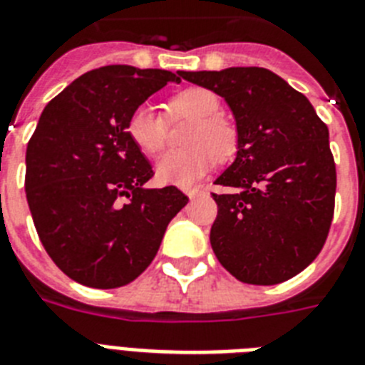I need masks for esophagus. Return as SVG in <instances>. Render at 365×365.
Masks as SVG:
<instances>
[{"label": "esophagus", "mask_w": 365, "mask_h": 365, "mask_svg": "<svg viewBox=\"0 0 365 365\" xmlns=\"http://www.w3.org/2000/svg\"><path fill=\"white\" fill-rule=\"evenodd\" d=\"M198 192H200V189H197V187H192V189H185V195H187L189 198H195L198 195Z\"/></svg>", "instance_id": "esophagus-1"}]
</instances>
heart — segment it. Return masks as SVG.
<instances>
[{"label":"heart","mask_w":365,"mask_h":365,"mask_svg":"<svg viewBox=\"0 0 365 365\" xmlns=\"http://www.w3.org/2000/svg\"><path fill=\"white\" fill-rule=\"evenodd\" d=\"M173 115L192 118L187 131L191 146L168 150L155 163V176L165 185L189 187L211 170L217 158L226 159L237 148L235 125L219 115L220 100L215 93L204 87L183 88L168 102ZM128 135L133 145L146 155L158 154L165 143V120L152 103H140L131 111Z\"/></svg>","instance_id":"obj_1"}]
</instances>
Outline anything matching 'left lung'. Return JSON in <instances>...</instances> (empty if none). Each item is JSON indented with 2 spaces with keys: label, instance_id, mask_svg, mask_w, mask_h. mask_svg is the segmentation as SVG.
I'll use <instances>...</instances> for the list:
<instances>
[{
  "label": "left lung",
  "instance_id": "8db88e82",
  "mask_svg": "<svg viewBox=\"0 0 365 365\" xmlns=\"http://www.w3.org/2000/svg\"><path fill=\"white\" fill-rule=\"evenodd\" d=\"M225 98L237 154L215 180L211 249L237 280L274 286L306 269L323 249L334 217L336 165L329 128L308 98L258 66L178 72Z\"/></svg>",
  "mask_w": 365,
  "mask_h": 365
}]
</instances>
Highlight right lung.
I'll return each instance as SVG.
<instances>
[{
  "label": "right lung",
  "instance_id": "1",
  "mask_svg": "<svg viewBox=\"0 0 365 365\" xmlns=\"http://www.w3.org/2000/svg\"><path fill=\"white\" fill-rule=\"evenodd\" d=\"M168 81L180 78L128 64L91 70L44 107L27 143L36 234L55 265L83 286L113 289L135 280L187 204L174 185L145 187L154 170L125 130L131 111Z\"/></svg>",
  "mask_w": 365,
  "mask_h": 365
}]
</instances>
